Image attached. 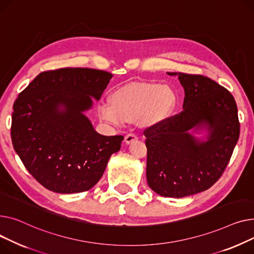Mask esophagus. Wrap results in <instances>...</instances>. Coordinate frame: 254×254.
Masks as SVG:
<instances>
[{
  "instance_id": "obj_1",
  "label": "esophagus",
  "mask_w": 254,
  "mask_h": 254,
  "mask_svg": "<svg viewBox=\"0 0 254 254\" xmlns=\"http://www.w3.org/2000/svg\"><path fill=\"white\" fill-rule=\"evenodd\" d=\"M124 140H125V143L130 144L131 142L137 140V135H136V134L129 133V134H127V135L125 136V139H124Z\"/></svg>"
}]
</instances>
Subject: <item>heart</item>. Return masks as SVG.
<instances>
[{
	"mask_svg": "<svg viewBox=\"0 0 254 254\" xmlns=\"http://www.w3.org/2000/svg\"><path fill=\"white\" fill-rule=\"evenodd\" d=\"M176 96L167 85L130 83L112 94L111 102L99 103L98 115L107 124L122 127L127 122H139L144 127L157 126L171 116Z\"/></svg>",
	"mask_w": 254,
	"mask_h": 254,
	"instance_id": "heart-1",
	"label": "heart"
}]
</instances>
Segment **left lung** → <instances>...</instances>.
<instances>
[{
  "label": "left lung",
  "instance_id": "8db88e82",
  "mask_svg": "<svg viewBox=\"0 0 254 254\" xmlns=\"http://www.w3.org/2000/svg\"><path fill=\"white\" fill-rule=\"evenodd\" d=\"M183 112L145 130L146 181L158 195L183 198L213 186L225 171L239 139L233 95L213 80L184 72Z\"/></svg>",
  "mask_w": 254,
  "mask_h": 254
}]
</instances>
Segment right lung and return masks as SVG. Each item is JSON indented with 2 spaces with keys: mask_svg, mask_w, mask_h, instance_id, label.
<instances>
[{
  "mask_svg": "<svg viewBox=\"0 0 254 254\" xmlns=\"http://www.w3.org/2000/svg\"><path fill=\"white\" fill-rule=\"evenodd\" d=\"M112 77L84 67L44 71L14 102V150L44 188L59 193L90 190L120 151L124 137L101 135L85 115Z\"/></svg>",
  "mask_w": 254,
  "mask_h": 254,
  "instance_id": "add662e5",
  "label": "right lung"
}]
</instances>
